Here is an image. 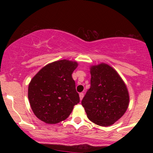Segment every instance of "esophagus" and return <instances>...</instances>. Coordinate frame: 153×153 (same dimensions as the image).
I'll return each instance as SVG.
<instances>
[{"label":"esophagus","instance_id":"esophagus-1","mask_svg":"<svg viewBox=\"0 0 153 153\" xmlns=\"http://www.w3.org/2000/svg\"><path fill=\"white\" fill-rule=\"evenodd\" d=\"M79 96H80V99L82 100V98H83V96H84V94H83V93H80V94H79Z\"/></svg>","mask_w":153,"mask_h":153}]
</instances>
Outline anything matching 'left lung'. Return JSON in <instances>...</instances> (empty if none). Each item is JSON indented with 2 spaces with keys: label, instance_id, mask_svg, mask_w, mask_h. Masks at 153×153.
<instances>
[{
  "label": "left lung",
  "instance_id": "left-lung-1",
  "mask_svg": "<svg viewBox=\"0 0 153 153\" xmlns=\"http://www.w3.org/2000/svg\"><path fill=\"white\" fill-rule=\"evenodd\" d=\"M91 87L82 100V106L91 122L108 127L127 111V88L117 71L106 64L91 67Z\"/></svg>",
  "mask_w": 153,
  "mask_h": 153
}]
</instances>
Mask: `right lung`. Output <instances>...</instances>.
I'll use <instances>...</instances> for the list:
<instances>
[{
	"label": "right lung",
	"mask_w": 153,
	"mask_h": 153,
	"mask_svg": "<svg viewBox=\"0 0 153 153\" xmlns=\"http://www.w3.org/2000/svg\"><path fill=\"white\" fill-rule=\"evenodd\" d=\"M78 63L62 59L48 64L31 80L28 98L36 117L47 124H56L69 117L80 102L73 72Z\"/></svg>",
	"instance_id": "right-lung-1"
}]
</instances>
